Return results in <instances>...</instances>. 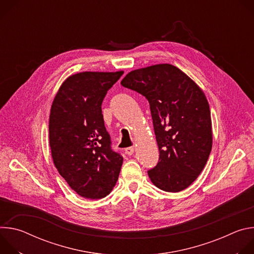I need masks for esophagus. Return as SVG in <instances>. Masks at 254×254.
I'll return each mask as SVG.
<instances>
[{"mask_svg":"<svg viewBox=\"0 0 254 254\" xmlns=\"http://www.w3.org/2000/svg\"><path fill=\"white\" fill-rule=\"evenodd\" d=\"M125 152H126V154H127V155L130 156V155H132V154H133V152H134V148H133V147H128V148H127V149L125 150Z\"/></svg>","mask_w":254,"mask_h":254,"instance_id":"1","label":"esophagus"}]
</instances>
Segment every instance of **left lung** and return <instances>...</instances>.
<instances>
[{"mask_svg":"<svg viewBox=\"0 0 254 254\" xmlns=\"http://www.w3.org/2000/svg\"><path fill=\"white\" fill-rule=\"evenodd\" d=\"M122 85L150 103L160 157L148 175L166 192L189 187L204 169L212 149L210 107L204 92L183 71L157 64L129 72Z\"/></svg>","mask_w":254,"mask_h":254,"instance_id":"8db88e82","label":"left lung"}]
</instances>
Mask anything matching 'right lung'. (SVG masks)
<instances>
[{"instance_id":"obj_1","label":"right lung","mask_w":254,"mask_h":254,"mask_svg":"<svg viewBox=\"0 0 254 254\" xmlns=\"http://www.w3.org/2000/svg\"><path fill=\"white\" fill-rule=\"evenodd\" d=\"M124 74L81 72L59 88L49 120V143L54 165L68 185L87 199H101L115 187L123 156L114 151L104 127L102 101Z\"/></svg>"}]
</instances>
